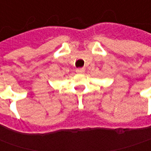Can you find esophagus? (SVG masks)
Returning <instances> with one entry per match:
<instances>
[{
    "label": "esophagus",
    "mask_w": 151,
    "mask_h": 151,
    "mask_svg": "<svg viewBox=\"0 0 151 151\" xmlns=\"http://www.w3.org/2000/svg\"><path fill=\"white\" fill-rule=\"evenodd\" d=\"M84 68H78L76 69V73H78V74H83V73H84Z\"/></svg>",
    "instance_id": "esophagus-1"
}]
</instances>
